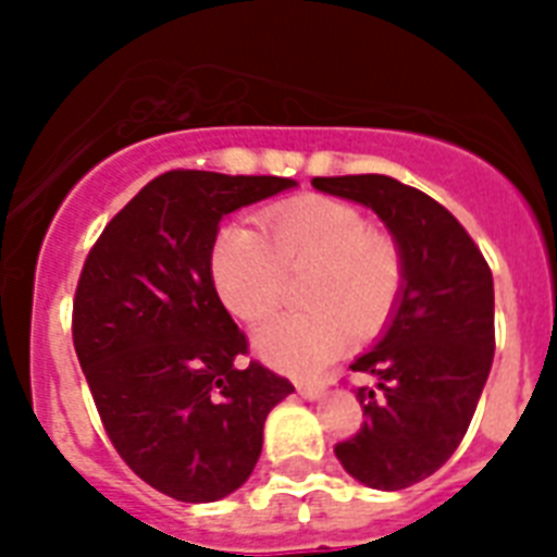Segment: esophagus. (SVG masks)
Returning a JSON list of instances; mask_svg holds the SVG:
<instances>
[{
    "mask_svg": "<svg viewBox=\"0 0 557 557\" xmlns=\"http://www.w3.org/2000/svg\"><path fill=\"white\" fill-rule=\"evenodd\" d=\"M297 393L304 398H321L326 393V384H312V381H297Z\"/></svg>",
    "mask_w": 557,
    "mask_h": 557,
    "instance_id": "esophagus-1",
    "label": "esophagus"
}]
</instances>
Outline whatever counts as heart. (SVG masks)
<instances>
[{
	"label": "heart",
	"instance_id": "1",
	"mask_svg": "<svg viewBox=\"0 0 557 557\" xmlns=\"http://www.w3.org/2000/svg\"><path fill=\"white\" fill-rule=\"evenodd\" d=\"M309 271L300 300L309 309L271 318L257 330V352L277 370L312 375L349 347L352 332L384 326L405 286V260L387 234L370 231L358 208L306 196L265 213L260 227L219 231L210 274L222 304L245 323L269 318L288 292V274Z\"/></svg>",
	"mask_w": 557,
	"mask_h": 557
}]
</instances>
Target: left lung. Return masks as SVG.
<instances>
[{
    "label": "left lung",
    "mask_w": 557,
    "mask_h": 557,
    "mask_svg": "<svg viewBox=\"0 0 557 557\" xmlns=\"http://www.w3.org/2000/svg\"><path fill=\"white\" fill-rule=\"evenodd\" d=\"M323 193L375 210L405 260L387 332L352 372L364 424L335 445L358 483L398 492L440 471L459 448L494 358V280L476 243L428 193L389 176L312 178Z\"/></svg>",
    "instance_id": "1"
}]
</instances>
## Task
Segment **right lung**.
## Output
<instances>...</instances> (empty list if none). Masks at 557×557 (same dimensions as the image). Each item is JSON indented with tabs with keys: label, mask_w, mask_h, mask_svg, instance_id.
Segmentation results:
<instances>
[{
	"label": "right lung",
	"mask_w": 557,
	"mask_h": 557,
	"mask_svg": "<svg viewBox=\"0 0 557 557\" xmlns=\"http://www.w3.org/2000/svg\"><path fill=\"white\" fill-rule=\"evenodd\" d=\"M297 182L170 170L117 210L74 292L72 335L100 422L126 466L173 500L213 503L251 476L292 381L248 356L213 286L222 216Z\"/></svg>",
	"instance_id": "obj_1"
}]
</instances>
